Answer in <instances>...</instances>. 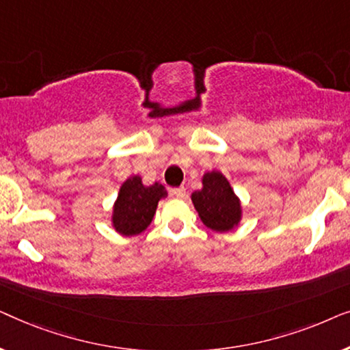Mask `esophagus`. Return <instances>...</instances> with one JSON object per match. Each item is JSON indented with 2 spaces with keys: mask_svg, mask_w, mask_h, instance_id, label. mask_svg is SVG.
Instances as JSON below:
<instances>
[{
  "mask_svg": "<svg viewBox=\"0 0 350 350\" xmlns=\"http://www.w3.org/2000/svg\"><path fill=\"white\" fill-rule=\"evenodd\" d=\"M170 194L174 196V198H178V199H183L186 196V189L183 186H180V188H172L170 189Z\"/></svg>",
  "mask_w": 350,
  "mask_h": 350,
  "instance_id": "obj_1",
  "label": "esophagus"
}]
</instances>
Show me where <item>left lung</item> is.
<instances>
[{
  "instance_id": "8db88e82",
  "label": "left lung",
  "mask_w": 350,
  "mask_h": 350,
  "mask_svg": "<svg viewBox=\"0 0 350 350\" xmlns=\"http://www.w3.org/2000/svg\"><path fill=\"white\" fill-rule=\"evenodd\" d=\"M200 221L215 232L236 229L242 219V202L221 172H205L202 188L191 194Z\"/></svg>"
}]
</instances>
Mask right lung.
<instances>
[{"label":"right lung","mask_w":350,"mask_h":350,"mask_svg":"<svg viewBox=\"0 0 350 350\" xmlns=\"http://www.w3.org/2000/svg\"><path fill=\"white\" fill-rule=\"evenodd\" d=\"M167 198V189L159 181L143 185L140 175H131L119 188L111 210V228L124 237L142 234L156 215L157 204Z\"/></svg>","instance_id":"add662e5"}]
</instances>
